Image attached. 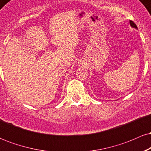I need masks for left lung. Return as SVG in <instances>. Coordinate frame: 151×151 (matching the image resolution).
<instances>
[{"label":"left lung","mask_w":151,"mask_h":151,"mask_svg":"<svg viewBox=\"0 0 151 151\" xmlns=\"http://www.w3.org/2000/svg\"><path fill=\"white\" fill-rule=\"evenodd\" d=\"M130 25H131V27H135V28H137V26H136V24L134 23V22H133L132 21V20H130Z\"/></svg>","instance_id":"8db88e82"}]
</instances>
